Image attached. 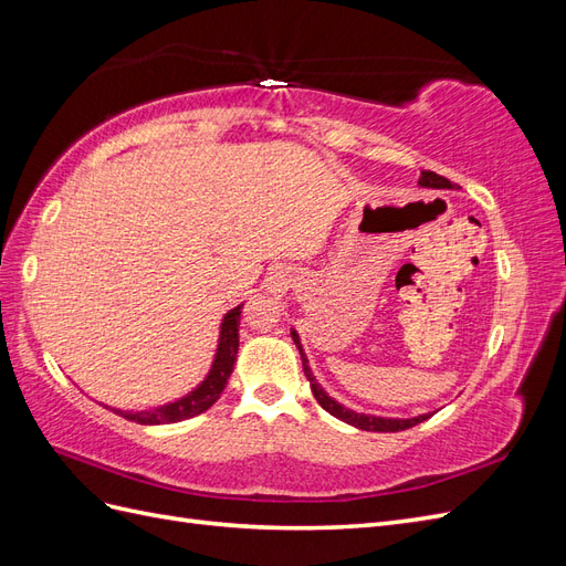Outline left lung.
Listing matches in <instances>:
<instances>
[{"label":"left lung","mask_w":566,"mask_h":566,"mask_svg":"<svg viewBox=\"0 0 566 566\" xmlns=\"http://www.w3.org/2000/svg\"><path fill=\"white\" fill-rule=\"evenodd\" d=\"M420 186H427V188H451V181L447 177H439L437 172H430V169H424V172H420V179H418ZM290 335H293L295 345L300 349V356H302V368H304V375L306 380H310L312 385V391L316 401L321 403V408L328 410L331 416H335L337 420L347 422V424H354L358 427V430H366V432H401V430H408V427H416L418 422L427 420L432 413H424V416H418V418H378V416H366V413H356V410L352 408H345L342 403H337L333 397H328V391H325L316 378L314 373L310 368V361H306V354L302 349V342H300V335L297 331H290Z\"/></svg>","instance_id":"left-lung-1"}]
</instances>
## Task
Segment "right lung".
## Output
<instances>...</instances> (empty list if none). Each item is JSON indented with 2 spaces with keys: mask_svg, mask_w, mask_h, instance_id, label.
Listing matches in <instances>:
<instances>
[{
  "mask_svg": "<svg viewBox=\"0 0 566 566\" xmlns=\"http://www.w3.org/2000/svg\"><path fill=\"white\" fill-rule=\"evenodd\" d=\"M241 310L243 304H238L235 310H231L224 321H221V331H219V345L212 368L193 391H188L186 397L165 403L150 410H119L113 408L119 418L139 422V424H169V422H181L193 416H200L208 410L224 391L231 370L235 364V354H238V325H241ZM108 408V406H106Z\"/></svg>",
  "mask_w": 566,
  "mask_h": 566,
  "instance_id": "1",
  "label": "right lung"
}]
</instances>
